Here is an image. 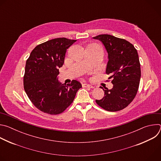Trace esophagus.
<instances>
[{"mask_svg": "<svg viewBox=\"0 0 161 161\" xmlns=\"http://www.w3.org/2000/svg\"><path fill=\"white\" fill-rule=\"evenodd\" d=\"M82 86H83V87L90 88H94V86H92V85H89V84H86V83H84V84H83V85H82Z\"/></svg>", "mask_w": 161, "mask_h": 161, "instance_id": "obj_1", "label": "esophagus"}]
</instances>
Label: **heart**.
<instances>
[{
	"label": "heart",
	"mask_w": 161,
	"mask_h": 161,
	"mask_svg": "<svg viewBox=\"0 0 161 161\" xmlns=\"http://www.w3.org/2000/svg\"><path fill=\"white\" fill-rule=\"evenodd\" d=\"M90 47H94V46H90Z\"/></svg>",
	"instance_id": "1"
}]
</instances>
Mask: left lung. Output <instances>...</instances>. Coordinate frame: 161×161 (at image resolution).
Masks as SVG:
<instances>
[{
  "mask_svg": "<svg viewBox=\"0 0 161 161\" xmlns=\"http://www.w3.org/2000/svg\"><path fill=\"white\" fill-rule=\"evenodd\" d=\"M101 41L108 54L106 73L110 75L113 86L103 88L104 96L96 100L102 108L117 111L126 108L134 99L139 88L141 67L138 54L129 41L108 34L93 37Z\"/></svg>",
  "mask_w": 161,
  "mask_h": 161,
  "instance_id": "1",
  "label": "left lung"
}]
</instances>
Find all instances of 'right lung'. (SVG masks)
Wrapping results in <instances>:
<instances>
[{
	"label": "right lung",
	"instance_id": "add662e5",
	"mask_svg": "<svg viewBox=\"0 0 161 161\" xmlns=\"http://www.w3.org/2000/svg\"><path fill=\"white\" fill-rule=\"evenodd\" d=\"M76 41L55 38L37 45L27 60L24 86L32 104L50 114L62 113L73 102L81 83L73 80L65 85L58 81V68L64 63L67 49Z\"/></svg>",
	"mask_w": 161,
	"mask_h": 161
}]
</instances>
